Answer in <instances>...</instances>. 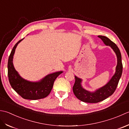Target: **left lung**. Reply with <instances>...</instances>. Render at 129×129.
<instances>
[{
    "mask_svg": "<svg viewBox=\"0 0 129 129\" xmlns=\"http://www.w3.org/2000/svg\"><path fill=\"white\" fill-rule=\"evenodd\" d=\"M106 46H110L113 49L117 57V66L115 74L105 86L97 89L93 92L85 90L82 86V80L75 76V82L73 87V91L75 95L81 101L87 103H98L104 100L114 93L117 86L118 83L122 75V64L121 54L120 49L116 44L105 36H99Z\"/></svg>",
    "mask_w": 129,
    "mask_h": 129,
    "instance_id": "1",
    "label": "left lung"
}]
</instances>
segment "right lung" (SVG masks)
Returning a JSON list of instances; mask_svg holds the SVG:
<instances>
[{"label": "right lung", "instance_id": "1", "mask_svg": "<svg viewBox=\"0 0 129 129\" xmlns=\"http://www.w3.org/2000/svg\"><path fill=\"white\" fill-rule=\"evenodd\" d=\"M23 39L15 44L9 57L8 75L10 84L14 90L23 99L34 100L43 99L51 92L55 80L63 71H61L47 75L42 79L37 82H31L21 77L15 69L13 59L17 46Z\"/></svg>", "mask_w": 129, "mask_h": 129}]
</instances>
